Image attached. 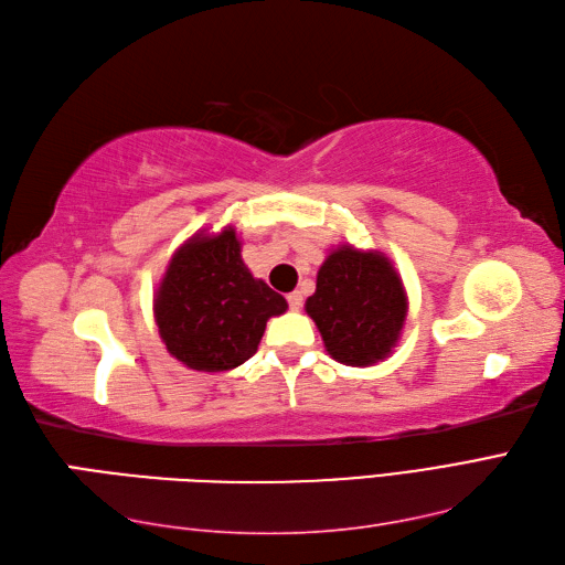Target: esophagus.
<instances>
[{
    "instance_id": "1",
    "label": "esophagus",
    "mask_w": 565,
    "mask_h": 565,
    "mask_svg": "<svg viewBox=\"0 0 565 565\" xmlns=\"http://www.w3.org/2000/svg\"><path fill=\"white\" fill-rule=\"evenodd\" d=\"M301 301H305V299H301V292H290V295H287V305H290L292 311L301 309Z\"/></svg>"
}]
</instances>
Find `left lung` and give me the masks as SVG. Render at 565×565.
Wrapping results in <instances>:
<instances>
[{"mask_svg": "<svg viewBox=\"0 0 565 565\" xmlns=\"http://www.w3.org/2000/svg\"><path fill=\"white\" fill-rule=\"evenodd\" d=\"M305 309L335 362L371 366L401 340L407 295L386 254L342 244L323 260Z\"/></svg>", "mask_w": 565, "mask_h": 565, "instance_id": "obj_1", "label": "left lung"}]
</instances>
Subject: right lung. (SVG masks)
I'll list each match as a JSON object with an SVG mask.
<instances>
[{
	"label": "right lung",
	"mask_w": 565,
	"mask_h": 565,
	"mask_svg": "<svg viewBox=\"0 0 565 565\" xmlns=\"http://www.w3.org/2000/svg\"><path fill=\"white\" fill-rule=\"evenodd\" d=\"M285 309V297L246 268L235 227L196 232L179 246L153 299L164 348L209 374L254 356L268 319Z\"/></svg>",
	"instance_id": "add662e5"
}]
</instances>
